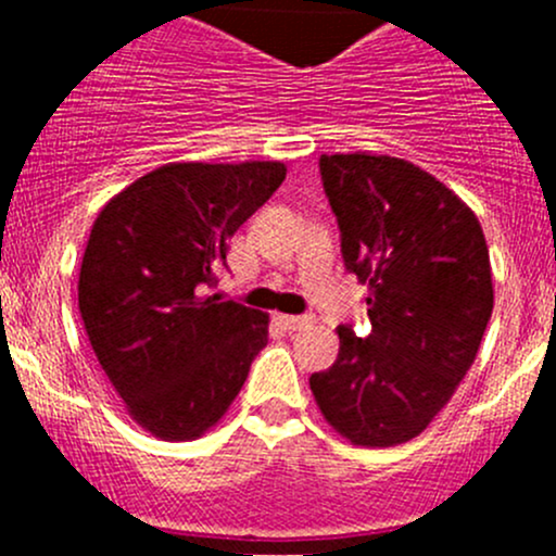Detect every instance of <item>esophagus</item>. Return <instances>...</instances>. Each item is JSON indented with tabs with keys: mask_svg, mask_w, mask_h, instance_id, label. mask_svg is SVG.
Returning a JSON list of instances; mask_svg holds the SVG:
<instances>
[{
	"mask_svg": "<svg viewBox=\"0 0 556 556\" xmlns=\"http://www.w3.org/2000/svg\"><path fill=\"white\" fill-rule=\"evenodd\" d=\"M279 323L285 325V330H301V328H309L314 323L312 314H282Z\"/></svg>",
	"mask_w": 556,
	"mask_h": 556,
	"instance_id": "esophagus-1",
	"label": "esophagus"
}]
</instances>
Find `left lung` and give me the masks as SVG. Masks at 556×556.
<instances>
[{
	"instance_id": "obj_1",
	"label": "left lung",
	"mask_w": 556,
	"mask_h": 556,
	"mask_svg": "<svg viewBox=\"0 0 556 556\" xmlns=\"http://www.w3.org/2000/svg\"><path fill=\"white\" fill-rule=\"evenodd\" d=\"M346 271L368 285L371 330L339 325V357L312 374L319 412L357 446L422 433L476 361L492 268L473 212L433 174L390 155H323Z\"/></svg>"
}]
</instances>
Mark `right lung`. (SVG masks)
Returning a JSON list of instances; mask_svg holds the SVG:
<instances>
[{"mask_svg": "<svg viewBox=\"0 0 556 556\" xmlns=\"http://www.w3.org/2000/svg\"><path fill=\"white\" fill-rule=\"evenodd\" d=\"M285 172L277 161L161 166L93 223L77 285L83 323L128 414L155 439L212 428L266 346V314L201 290Z\"/></svg>", "mask_w": 556, "mask_h": 556, "instance_id": "obj_1", "label": "right lung"}]
</instances>
